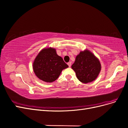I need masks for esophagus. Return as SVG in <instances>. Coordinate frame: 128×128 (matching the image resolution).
Listing matches in <instances>:
<instances>
[{"mask_svg": "<svg viewBox=\"0 0 128 128\" xmlns=\"http://www.w3.org/2000/svg\"><path fill=\"white\" fill-rule=\"evenodd\" d=\"M67 64H68V66H69V67H71V65H72V62H69L67 63Z\"/></svg>", "mask_w": 128, "mask_h": 128, "instance_id": "esophagus-1", "label": "esophagus"}]
</instances>
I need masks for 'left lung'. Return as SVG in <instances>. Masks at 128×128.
<instances>
[{
  "label": "left lung",
  "mask_w": 128,
  "mask_h": 128,
  "mask_svg": "<svg viewBox=\"0 0 128 128\" xmlns=\"http://www.w3.org/2000/svg\"><path fill=\"white\" fill-rule=\"evenodd\" d=\"M72 68L80 82L88 83L96 79L101 70V64L91 52L86 50L77 56Z\"/></svg>",
  "instance_id": "1"
}]
</instances>
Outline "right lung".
<instances>
[{
  "instance_id": "1",
  "label": "right lung",
  "mask_w": 128,
  "mask_h": 128,
  "mask_svg": "<svg viewBox=\"0 0 128 128\" xmlns=\"http://www.w3.org/2000/svg\"><path fill=\"white\" fill-rule=\"evenodd\" d=\"M68 67L54 48H45L39 53L33 64L34 72L38 78L46 82L56 80L63 69Z\"/></svg>"
}]
</instances>
